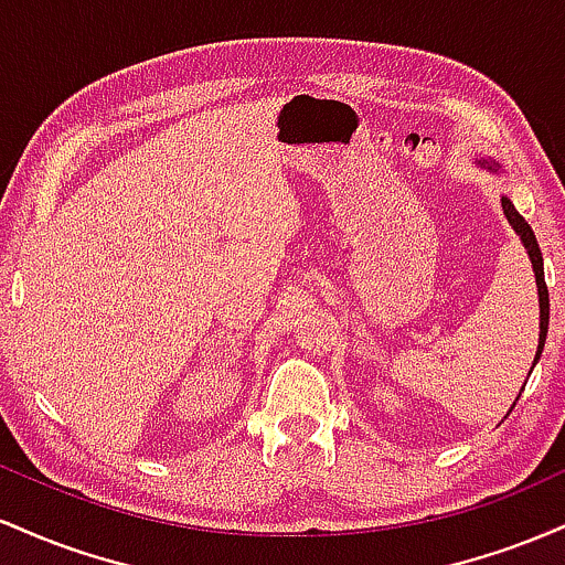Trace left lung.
Listing matches in <instances>:
<instances>
[{
	"label": "left lung",
	"mask_w": 565,
	"mask_h": 565,
	"mask_svg": "<svg viewBox=\"0 0 565 565\" xmlns=\"http://www.w3.org/2000/svg\"><path fill=\"white\" fill-rule=\"evenodd\" d=\"M502 210H504V215H508L512 228H515L518 236H521L523 246L529 249L531 265H534V276H536V289H540V348H536V359H534V364H536L542 355L544 337H547V323H550V295H547V284H544L542 252H540V244H536V236H534V231H531V225L521 215H518V210L512 206L510 199L502 196Z\"/></svg>",
	"instance_id": "8db88e82"
}]
</instances>
